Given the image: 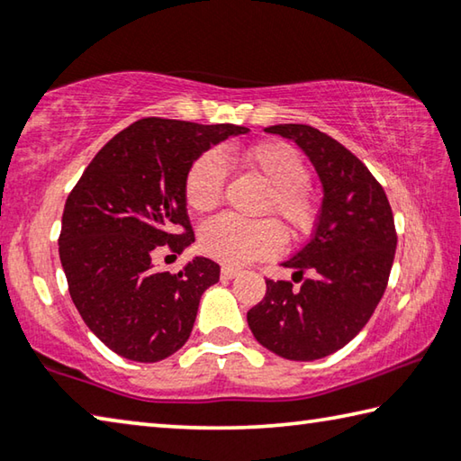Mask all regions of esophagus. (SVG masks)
I'll use <instances>...</instances> for the list:
<instances>
[{"label": "esophagus", "mask_w": 461, "mask_h": 461, "mask_svg": "<svg viewBox=\"0 0 461 461\" xmlns=\"http://www.w3.org/2000/svg\"><path fill=\"white\" fill-rule=\"evenodd\" d=\"M238 275H240V270L233 268V267H223L221 268V278L223 280H231V278H236Z\"/></svg>", "instance_id": "obj_1"}]
</instances>
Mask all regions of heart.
Masks as SVG:
<instances>
[{
  "mask_svg": "<svg viewBox=\"0 0 461 461\" xmlns=\"http://www.w3.org/2000/svg\"><path fill=\"white\" fill-rule=\"evenodd\" d=\"M249 168L264 176L270 191L262 212L275 213L293 233L311 230L317 207L309 193V168L293 146L267 142L244 152ZM228 165L220 150H207L193 160L185 176V199L193 212H209L221 201ZM283 231L275 220H241L223 213L203 223L199 246L212 258L225 264H246L275 256L283 248Z\"/></svg>",
  "mask_w": 461,
  "mask_h": 461,
  "instance_id": "b5f03b06",
  "label": "heart"
}]
</instances>
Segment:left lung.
<instances>
[{"instance_id":"8db88e82","label":"left lung","mask_w":461,"mask_h":461,"mask_svg":"<svg viewBox=\"0 0 461 461\" xmlns=\"http://www.w3.org/2000/svg\"><path fill=\"white\" fill-rule=\"evenodd\" d=\"M268 134L291 138L313 162L323 203L313 236L283 267L288 280H267V294L248 311L264 348L311 362L352 341L386 291L396 249L393 209L382 185L338 140L305 123H280ZM310 272V278L302 275Z\"/></svg>"}]
</instances>
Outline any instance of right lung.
I'll return each mask as SVG.
<instances>
[{"label":"right lung","mask_w":461,"mask_h":461,"mask_svg":"<svg viewBox=\"0 0 461 461\" xmlns=\"http://www.w3.org/2000/svg\"><path fill=\"white\" fill-rule=\"evenodd\" d=\"M246 131L138 120L101 148L68 194L59 236L68 293L89 330L122 357L160 362L189 339L220 264L197 256L170 275L154 270L152 256L162 248L181 254L194 241L186 170L213 144Z\"/></svg>","instance_id":"obj_1"}]
</instances>
